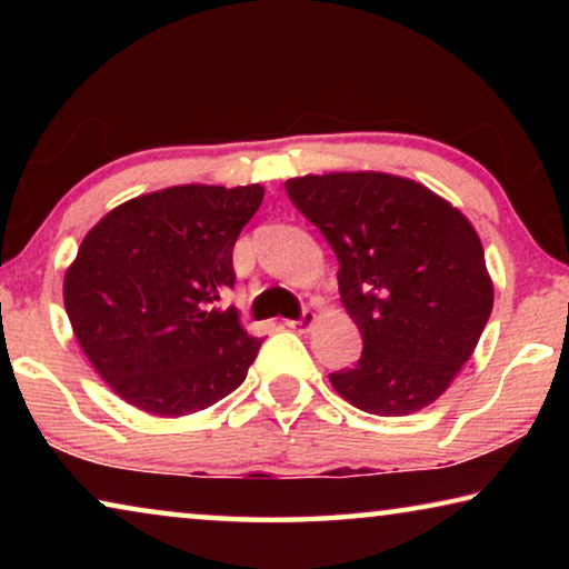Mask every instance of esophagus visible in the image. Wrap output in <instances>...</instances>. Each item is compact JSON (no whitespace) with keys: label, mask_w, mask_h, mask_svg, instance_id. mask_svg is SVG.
Wrapping results in <instances>:
<instances>
[{"label":"esophagus","mask_w":569,"mask_h":569,"mask_svg":"<svg viewBox=\"0 0 569 569\" xmlns=\"http://www.w3.org/2000/svg\"><path fill=\"white\" fill-rule=\"evenodd\" d=\"M313 323H316V313H313V311H303L301 319H298V321H286L288 329H293V331H298V333L311 331Z\"/></svg>","instance_id":"1"}]
</instances>
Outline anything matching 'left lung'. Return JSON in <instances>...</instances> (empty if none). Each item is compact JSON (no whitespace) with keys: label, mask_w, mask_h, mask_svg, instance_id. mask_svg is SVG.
Here are the masks:
<instances>
[{"label":"left lung","mask_w":569,"mask_h":569,"mask_svg":"<svg viewBox=\"0 0 569 569\" xmlns=\"http://www.w3.org/2000/svg\"><path fill=\"white\" fill-rule=\"evenodd\" d=\"M339 258V293L363 351L329 373L356 409L407 417L435 403L475 353L495 286L475 226L437 192L389 172L286 180Z\"/></svg>","instance_id":"left-lung-1"}]
</instances>
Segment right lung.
I'll use <instances>...</instances> for the list:
<instances>
[{"label": "right lung", "instance_id": "1", "mask_svg": "<svg viewBox=\"0 0 569 569\" xmlns=\"http://www.w3.org/2000/svg\"><path fill=\"white\" fill-rule=\"evenodd\" d=\"M253 186H176L112 208L64 273V308L92 369L162 419L203 411L243 383L261 341L233 306V246L263 200Z\"/></svg>", "mask_w": 569, "mask_h": 569}]
</instances>
